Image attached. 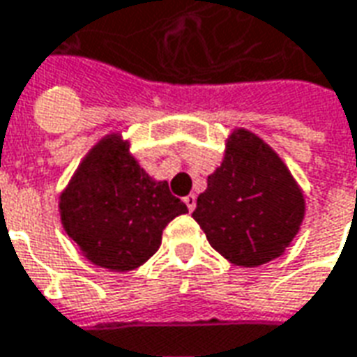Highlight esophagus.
Here are the masks:
<instances>
[{
  "instance_id": "esophagus-1",
  "label": "esophagus",
  "mask_w": 357,
  "mask_h": 357,
  "mask_svg": "<svg viewBox=\"0 0 357 357\" xmlns=\"http://www.w3.org/2000/svg\"><path fill=\"white\" fill-rule=\"evenodd\" d=\"M184 204H186V207H188V211H194V207H196V196H194V194L184 196Z\"/></svg>"
}]
</instances>
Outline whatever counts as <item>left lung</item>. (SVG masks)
<instances>
[{
    "instance_id": "obj_1",
    "label": "left lung",
    "mask_w": 357,
    "mask_h": 357,
    "mask_svg": "<svg viewBox=\"0 0 357 357\" xmlns=\"http://www.w3.org/2000/svg\"><path fill=\"white\" fill-rule=\"evenodd\" d=\"M304 211V194L282 159L261 138L238 128L227 140L221 167L207 176L192 217L225 259L257 267L282 255Z\"/></svg>"
}]
</instances>
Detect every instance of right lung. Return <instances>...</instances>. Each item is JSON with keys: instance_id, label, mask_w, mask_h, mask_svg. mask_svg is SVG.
Returning a JSON list of instances; mask_svg holds the SVG:
<instances>
[{"instance_id": "right-lung-1", "label": "right lung", "mask_w": 357, "mask_h": 357, "mask_svg": "<svg viewBox=\"0 0 357 357\" xmlns=\"http://www.w3.org/2000/svg\"><path fill=\"white\" fill-rule=\"evenodd\" d=\"M59 211L65 232L92 264L132 271L158 252L167 223L188 207L138 165L128 142L109 134L78 165Z\"/></svg>"}]
</instances>
